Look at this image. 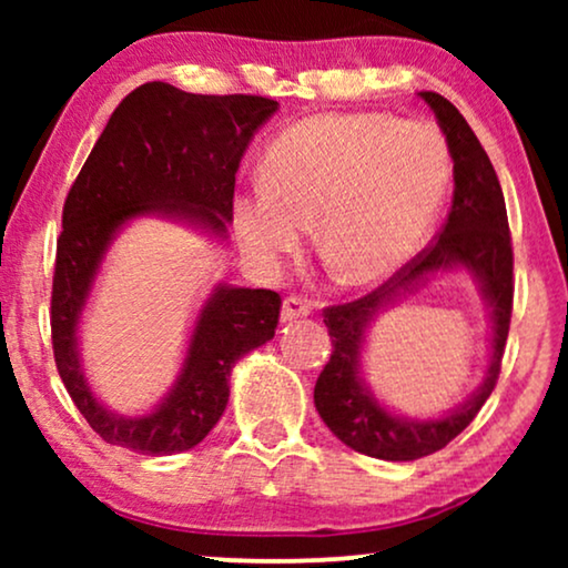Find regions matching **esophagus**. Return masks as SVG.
Instances as JSON below:
<instances>
[{"mask_svg":"<svg viewBox=\"0 0 568 568\" xmlns=\"http://www.w3.org/2000/svg\"><path fill=\"white\" fill-rule=\"evenodd\" d=\"M313 310H315L313 302L292 294V297H286L282 305V323H292V321H297V317H307Z\"/></svg>","mask_w":568,"mask_h":568,"instance_id":"esophagus-1","label":"esophagus"}]
</instances>
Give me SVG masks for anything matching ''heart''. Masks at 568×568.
Segmentation results:
<instances>
[{
  "mask_svg": "<svg viewBox=\"0 0 568 568\" xmlns=\"http://www.w3.org/2000/svg\"><path fill=\"white\" fill-rule=\"evenodd\" d=\"M437 126L387 113H321L268 144L263 181L235 201L240 245L282 266L313 220L315 245L348 284L390 276L429 235L449 185Z\"/></svg>",
  "mask_w": 568,
  "mask_h": 568,
  "instance_id": "obj_1",
  "label": "heart"
}]
</instances>
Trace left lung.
I'll return each instance as SVG.
<instances>
[{
  "label": "left lung",
  "instance_id": "1",
  "mask_svg": "<svg viewBox=\"0 0 568 568\" xmlns=\"http://www.w3.org/2000/svg\"><path fill=\"white\" fill-rule=\"evenodd\" d=\"M434 111L453 158V209L437 240L377 292L352 305L325 310L333 354L315 383V408L325 426L356 453L408 463L437 453L468 426L491 395L501 369L511 317V237L507 204L488 154L460 111L437 92H418ZM447 270H468L487 305L493 354L485 383L460 407L429 419H410L379 402L363 379L361 356L376 317Z\"/></svg>",
  "mask_w": 568,
  "mask_h": 568
}]
</instances>
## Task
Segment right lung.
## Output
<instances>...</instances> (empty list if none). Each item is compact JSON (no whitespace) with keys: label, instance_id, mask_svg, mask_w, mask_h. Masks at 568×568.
Masks as SVG:
<instances>
[{"label":"right lung","instance_id":"add662e5","mask_svg":"<svg viewBox=\"0 0 568 568\" xmlns=\"http://www.w3.org/2000/svg\"><path fill=\"white\" fill-rule=\"evenodd\" d=\"M276 111L268 98L193 95L146 82L121 100L77 175L57 243L51 338L74 406L108 445L142 455L196 447L227 408L232 367L274 338L276 292L214 284L193 317L173 385L136 416L98 398L80 352L82 315L115 237L139 216H160L224 243L240 160Z\"/></svg>","mask_w":568,"mask_h":568}]
</instances>
